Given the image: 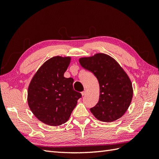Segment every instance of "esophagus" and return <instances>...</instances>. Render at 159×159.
<instances>
[{
	"label": "esophagus",
	"mask_w": 159,
	"mask_h": 159,
	"mask_svg": "<svg viewBox=\"0 0 159 159\" xmlns=\"http://www.w3.org/2000/svg\"><path fill=\"white\" fill-rule=\"evenodd\" d=\"M87 91H88L87 89H85L84 91H82V92H81V95H82L83 96L86 95V93H87Z\"/></svg>",
	"instance_id": "esophagus-1"
}]
</instances>
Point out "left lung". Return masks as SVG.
I'll return each instance as SVG.
<instances>
[{"label":"left lung","mask_w":159,"mask_h":159,"mask_svg":"<svg viewBox=\"0 0 159 159\" xmlns=\"http://www.w3.org/2000/svg\"><path fill=\"white\" fill-rule=\"evenodd\" d=\"M79 62L99 81V102L90 109L91 112L103 122L121 118L128 109L133 95L131 81L126 72L112 57L103 53L80 57Z\"/></svg>","instance_id":"1"}]
</instances>
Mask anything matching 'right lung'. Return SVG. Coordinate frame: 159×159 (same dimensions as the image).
Instances as JSON below:
<instances>
[{
	"mask_svg": "<svg viewBox=\"0 0 159 159\" xmlns=\"http://www.w3.org/2000/svg\"><path fill=\"white\" fill-rule=\"evenodd\" d=\"M70 56L48 60L34 75L28 89V104L34 116L50 126L68 121L81 94L74 91V79L64 76Z\"/></svg>",
	"mask_w": 159,
	"mask_h": 159,
	"instance_id": "right-lung-1",
	"label": "right lung"
}]
</instances>
